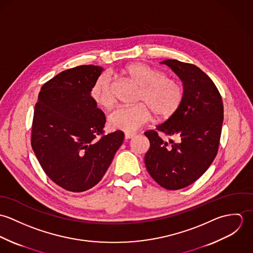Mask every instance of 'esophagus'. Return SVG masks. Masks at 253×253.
Masks as SVG:
<instances>
[{"instance_id": "1", "label": "esophagus", "mask_w": 253, "mask_h": 253, "mask_svg": "<svg viewBox=\"0 0 253 253\" xmlns=\"http://www.w3.org/2000/svg\"><path fill=\"white\" fill-rule=\"evenodd\" d=\"M135 134L134 133H125V139L127 140V139H130L132 137H134Z\"/></svg>"}]
</instances>
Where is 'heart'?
Masks as SVG:
<instances>
[{"instance_id":"1","label":"heart","mask_w":253,"mask_h":253,"mask_svg":"<svg viewBox=\"0 0 253 253\" xmlns=\"http://www.w3.org/2000/svg\"><path fill=\"white\" fill-rule=\"evenodd\" d=\"M124 72L141 86L137 98L140 103L114 111L108 118L110 128L133 132L152 120V112L158 119H169L180 108L184 92L175 80L140 62L127 65ZM91 95L102 108L114 105L113 83L108 74L97 78L92 85Z\"/></svg>"}]
</instances>
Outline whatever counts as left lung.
<instances>
[{"instance_id":"left-lung-1","label":"left lung","mask_w":253,"mask_h":253,"mask_svg":"<svg viewBox=\"0 0 253 253\" xmlns=\"http://www.w3.org/2000/svg\"><path fill=\"white\" fill-rule=\"evenodd\" d=\"M183 82L180 108L156 130L145 131L150 148L145 166L163 188L178 190L199 179L216 157L223 124V102L212 80L199 67L176 59L162 62ZM159 132L173 136L164 142Z\"/></svg>"}]
</instances>
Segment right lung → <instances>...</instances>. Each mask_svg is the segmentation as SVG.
Returning a JSON list of instances; mask_svg holds the SVG:
<instances>
[{
  "instance_id": "add662e5",
  "label": "right lung",
  "mask_w": 253,
  "mask_h": 253,
  "mask_svg": "<svg viewBox=\"0 0 253 253\" xmlns=\"http://www.w3.org/2000/svg\"><path fill=\"white\" fill-rule=\"evenodd\" d=\"M102 68L81 65L59 73L41 87L31 145L45 174L61 188L80 193L95 186L124 141V132L108 134L104 113L91 97Z\"/></svg>"
}]
</instances>
